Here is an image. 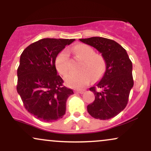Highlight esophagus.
Segmentation results:
<instances>
[{
	"instance_id": "esophagus-1",
	"label": "esophagus",
	"mask_w": 151,
	"mask_h": 151,
	"mask_svg": "<svg viewBox=\"0 0 151 151\" xmlns=\"http://www.w3.org/2000/svg\"><path fill=\"white\" fill-rule=\"evenodd\" d=\"M84 91H85V90H84V89H77V90H76L75 92L76 93H83L84 92Z\"/></svg>"
}]
</instances>
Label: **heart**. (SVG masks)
Returning a JSON list of instances; mask_svg holds the SVG:
<instances>
[{"label": "heart", "mask_w": 151, "mask_h": 151, "mask_svg": "<svg viewBox=\"0 0 151 151\" xmlns=\"http://www.w3.org/2000/svg\"><path fill=\"white\" fill-rule=\"evenodd\" d=\"M73 51L76 56L83 60L79 73H71L65 76V79L67 85L74 88L84 87L89 84L91 77L98 79L103 75L106 69V62L101 55L95 54L94 50L84 44L77 45ZM69 52L63 50L60 52L55 59V66L59 73L65 75L70 70Z\"/></svg>", "instance_id": "heart-1"}]
</instances>
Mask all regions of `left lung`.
I'll return each mask as SVG.
<instances>
[{
    "label": "left lung",
    "mask_w": 151,
    "mask_h": 151,
    "mask_svg": "<svg viewBox=\"0 0 151 151\" xmlns=\"http://www.w3.org/2000/svg\"><path fill=\"white\" fill-rule=\"evenodd\" d=\"M79 40L96 48L106 62L103 77L89 89L95 99L87 106L88 113L100 120L111 119L122 111L128 104L133 86L132 62L126 50L112 40L92 37Z\"/></svg>",
    "instance_id": "left-lung-1"
}]
</instances>
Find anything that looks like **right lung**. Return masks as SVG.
<instances>
[{"mask_svg": "<svg viewBox=\"0 0 151 151\" xmlns=\"http://www.w3.org/2000/svg\"><path fill=\"white\" fill-rule=\"evenodd\" d=\"M74 40L44 38L27 47L20 55L17 91L26 110L39 120L52 122L65 114L67 99L74 92L63 86L55 59Z\"/></svg>", "mask_w": 151, "mask_h": 151, "instance_id": "right-lung-1", "label": "right lung"}]
</instances>
